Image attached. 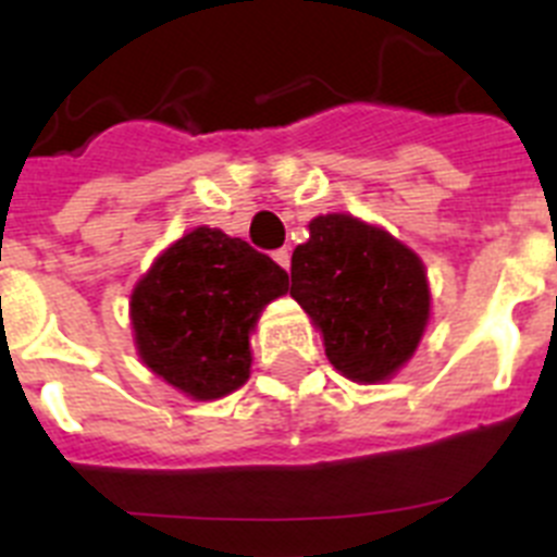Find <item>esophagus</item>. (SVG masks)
<instances>
[{
  "mask_svg": "<svg viewBox=\"0 0 557 557\" xmlns=\"http://www.w3.org/2000/svg\"><path fill=\"white\" fill-rule=\"evenodd\" d=\"M273 259H275V262H278V264H282L284 270H289V250H287V248H278V250H275Z\"/></svg>",
  "mask_w": 557,
  "mask_h": 557,
  "instance_id": "esophagus-1",
  "label": "esophagus"
}]
</instances>
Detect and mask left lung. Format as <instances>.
Listing matches in <instances>:
<instances>
[{"mask_svg": "<svg viewBox=\"0 0 557 557\" xmlns=\"http://www.w3.org/2000/svg\"><path fill=\"white\" fill-rule=\"evenodd\" d=\"M293 287L334 368L359 385H382L405 368L430 323L421 256L354 214H321L293 250Z\"/></svg>", "mask_w": 557, "mask_h": 557, "instance_id": "1", "label": "left lung"}]
</instances>
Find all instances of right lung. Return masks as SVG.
Instances as JSON below:
<instances>
[{"mask_svg": "<svg viewBox=\"0 0 557 557\" xmlns=\"http://www.w3.org/2000/svg\"><path fill=\"white\" fill-rule=\"evenodd\" d=\"M289 275L239 236L198 225L161 250L131 293L136 354L195 401H214L250 376V334Z\"/></svg>", "mask_w": 557, "mask_h": 557, "instance_id": "obj_1", "label": "right lung"}]
</instances>
